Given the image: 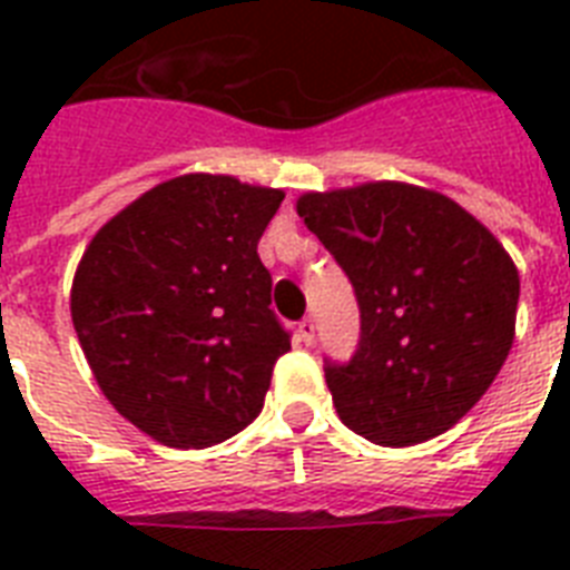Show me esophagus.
Here are the masks:
<instances>
[{"label": "esophagus", "mask_w": 570, "mask_h": 570, "mask_svg": "<svg viewBox=\"0 0 570 570\" xmlns=\"http://www.w3.org/2000/svg\"><path fill=\"white\" fill-rule=\"evenodd\" d=\"M298 340H302L304 346H313V340H316V322H313V316H304L298 322Z\"/></svg>", "instance_id": "obj_1"}]
</instances>
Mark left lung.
Returning <instances> with one entry per match:
<instances>
[{
    "instance_id": "left-lung-1",
    "label": "left lung",
    "mask_w": 570,
    "mask_h": 570,
    "mask_svg": "<svg viewBox=\"0 0 570 570\" xmlns=\"http://www.w3.org/2000/svg\"><path fill=\"white\" fill-rule=\"evenodd\" d=\"M298 215L361 311L355 355L325 357L340 420L381 446L452 429L512 348L521 281L503 245L455 200L405 183L313 191Z\"/></svg>"
}]
</instances>
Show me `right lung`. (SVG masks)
I'll return each mask as SVG.
<instances>
[{"instance_id":"1","label":"right lung","mask_w":570,"mask_h":570,"mask_svg":"<svg viewBox=\"0 0 570 570\" xmlns=\"http://www.w3.org/2000/svg\"><path fill=\"white\" fill-rule=\"evenodd\" d=\"M284 191L186 174L118 213L76 268L70 313L111 405L154 441L204 450L263 411L293 331L257 242Z\"/></svg>"}]
</instances>
